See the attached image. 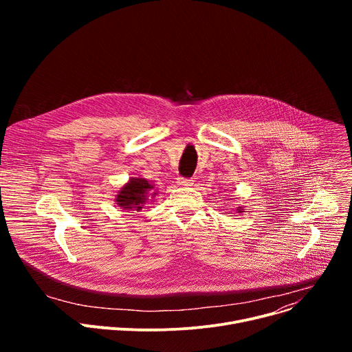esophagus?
I'll return each mask as SVG.
<instances>
[{
  "label": "esophagus",
  "instance_id": "obj_1",
  "mask_svg": "<svg viewBox=\"0 0 352 352\" xmlns=\"http://www.w3.org/2000/svg\"><path fill=\"white\" fill-rule=\"evenodd\" d=\"M177 184H178V185H181V186H190V185L193 184V179L179 177V178H178V181H177Z\"/></svg>",
  "mask_w": 352,
  "mask_h": 352
}]
</instances>
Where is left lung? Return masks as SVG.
<instances>
[{"label":"left lung","instance_id":"8db88e82","mask_svg":"<svg viewBox=\"0 0 352 352\" xmlns=\"http://www.w3.org/2000/svg\"><path fill=\"white\" fill-rule=\"evenodd\" d=\"M245 212V209L242 208V206H239V208H236V213H243Z\"/></svg>","mask_w":352,"mask_h":352}]
</instances>
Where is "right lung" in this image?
Listing matches in <instances>:
<instances>
[{
    "mask_svg": "<svg viewBox=\"0 0 352 352\" xmlns=\"http://www.w3.org/2000/svg\"><path fill=\"white\" fill-rule=\"evenodd\" d=\"M157 195L155 185L142 177H132L124 184L116 195L114 202L118 208L126 212H142V209L148 205V200H152Z\"/></svg>",
    "mask_w": 352,
    "mask_h": 352,
    "instance_id": "add662e5",
    "label": "right lung"
}]
</instances>
